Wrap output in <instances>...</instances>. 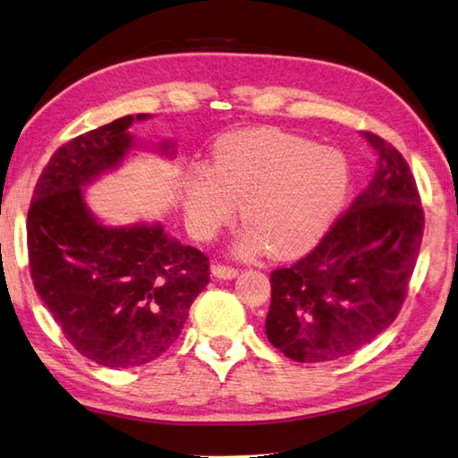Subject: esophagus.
<instances>
[{"instance_id":"34e87169","label":"esophagus","mask_w":458,"mask_h":458,"mask_svg":"<svg viewBox=\"0 0 458 458\" xmlns=\"http://www.w3.org/2000/svg\"><path fill=\"white\" fill-rule=\"evenodd\" d=\"M212 275L218 279H233L238 275V269L232 267V265H225V263H215L212 265Z\"/></svg>"}]
</instances>
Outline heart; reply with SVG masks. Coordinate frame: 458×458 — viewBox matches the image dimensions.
Listing matches in <instances>:
<instances>
[{
  "instance_id": "heart-1",
  "label": "heart",
  "mask_w": 458,
  "mask_h": 458,
  "mask_svg": "<svg viewBox=\"0 0 458 458\" xmlns=\"http://www.w3.org/2000/svg\"><path fill=\"white\" fill-rule=\"evenodd\" d=\"M347 193L349 165L342 152L279 129H248L218 140L212 169L189 175L185 210L191 230L210 238L242 203L246 228L238 250L293 258L324 236Z\"/></svg>"
}]
</instances>
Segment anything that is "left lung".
Segmentation results:
<instances>
[{
  "label": "left lung",
  "instance_id": "1",
  "mask_svg": "<svg viewBox=\"0 0 458 458\" xmlns=\"http://www.w3.org/2000/svg\"><path fill=\"white\" fill-rule=\"evenodd\" d=\"M367 189L339 215L318 246L271 273L265 334L299 363L355 353L396 320L423 238L421 197L410 165L375 132Z\"/></svg>",
  "mask_w": 458,
  "mask_h": 458
}]
</instances>
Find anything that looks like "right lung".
<instances>
[{"label":"right lung","instance_id":"add662e5","mask_svg":"<svg viewBox=\"0 0 458 458\" xmlns=\"http://www.w3.org/2000/svg\"><path fill=\"white\" fill-rule=\"evenodd\" d=\"M126 114L52 154L27 215L29 267L38 296L78 353L109 369L140 367L174 345L208 283V258L162 226L107 228L81 185L132 148ZM165 150V146H164Z\"/></svg>","mask_w":458,"mask_h":458}]
</instances>
